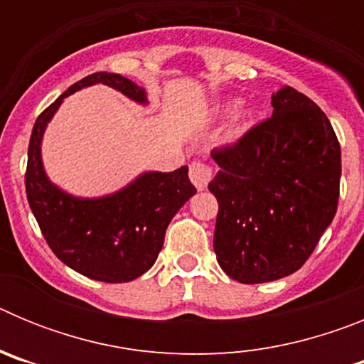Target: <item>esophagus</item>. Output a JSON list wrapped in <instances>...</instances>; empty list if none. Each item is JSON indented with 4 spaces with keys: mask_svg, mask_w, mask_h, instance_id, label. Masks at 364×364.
Returning a JSON list of instances; mask_svg holds the SVG:
<instances>
[{
    "mask_svg": "<svg viewBox=\"0 0 364 364\" xmlns=\"http://www.w3.org/2000/svg\"><path fill=\"white\" fill-rule=\"evenodd\" d=\"M211 176H213V171H211V167L208 164H202V162H193L189 166V178L191 182L195 184L197 189H205L208 184H210Z\"/></svg>",
    "mask_w": 364,
    "mask_h": 364,
    "instance_id": "1",
    "label": "esophagus"
}]
</instances>
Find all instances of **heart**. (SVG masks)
Returning a JSON list of instances; mask_svg holds the SVG:
<instances>
[{"label":"heart","instance_id":"obj_1","mask_svg":"<svg viewBox=\"0 0 364 364\" xmlns=\"http://www.w3.org/2000/svg\"><path fill=\"white\" fill-rule=\"evenodd\" d=\"M250 118H252V114H250V112H242V114H240V117L235 120V124L231 125L230 136L231 138L240 136V134L247 129V125H250Z\"/></svg>","mask_w":364,"mask_h":364}]
</instances>
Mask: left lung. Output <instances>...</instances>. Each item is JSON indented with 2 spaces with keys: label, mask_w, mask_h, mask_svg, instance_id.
Listing matches in <instances>:
<instances>
[{
  "label": "left lung",
  "mask_w": 364,
  "mask_h": 364,
  "mask_svg": "<svg viewBox=\"0 0 364 364\" xmlns=\"http://www.w3.org/2000/svg\"><path fill=\"white\" fill-rule=\"evenodd\" d=\"M273 114L235 144L211 151L220 171L213 247L220 268L244 284L297 272L333 220L341 147L332 124L294 87L272 95Z\"/></svg>",
  "instance_id": "left-lung-1"
}]
</instances>
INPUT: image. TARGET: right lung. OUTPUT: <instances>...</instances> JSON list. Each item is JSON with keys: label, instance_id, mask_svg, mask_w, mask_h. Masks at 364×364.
I'll return each instance as SVG.
<instances>
[{"label": "right lung", "instance_id": "right-lung-1", "mask_svg": "<svg viewBox=\"0 0 364 364\" xmlns=\"http://www.w3.org/2000/svg\"><path fill=\"white\" fill-rule=\"evenodd\" d=\"M95 83L147 104L142 87L114 73L89 74L70 85L32 127L25 189L45 240L63 264L95 281L129 282L154 264L169 222L197 189L189 182L188 166L171 173H144L102 198L70 197L47 178L41 164L45 127L65 96Z\"/></svg>", "mask_w": 364, "mask_h": 364}]
</instances>
